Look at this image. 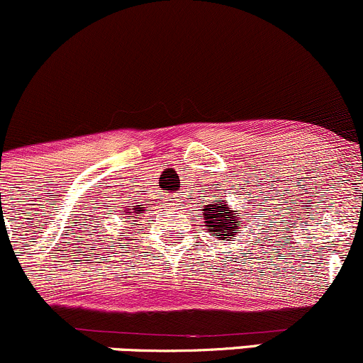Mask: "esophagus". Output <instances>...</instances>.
<instances>
[{"mask_svg": "<svg viewBox=\"0 0 363 363\" xmlns=\"http://www.w3.org/2000/svg\"><path fill=\"white\" fill-rule=\"evenodd\" d=\"M172 205H174V203H172Z\"/></svg>", "mask_w": 363, "mask_h": 363, "instance_id": "1", "label": "esophagus"}]
</instances>
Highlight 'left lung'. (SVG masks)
Wrapping results in <instances>:
<instances>
[{
	"label": "left lung",
	"mask_w": 363,
	"mask_h": 363,
	"mask_svg": "<svg viewBox=\"0 0 363 363\" xmlns=\"http://www.w3.org/2000/svg\"><path fill=\"white\" fill-rule=\"evenodd\" d=\"M205 213V222L210 227V233H215L217 236H220L225 241V236H234L233 230L240 229L241 225V215L234 213V210H229L227 201L218 198L206 205V208L203 210Z\"/></svg>",
	"instance_id": "left-lung-1"
}]
</instances>
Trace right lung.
I'll return each instance as SVG.
<instances>
[{
	"instance_id": "add662e5",
	"label": "right lung",
	"mask_w": 363,
	"mask_h": 363,
	"mask_svg": "<svg viewBox=\"0 0 363 363\" xmlns=\"http://www.w3.org/2000/svg\"><path fill=\"white\" fill-rule=\"evenodd\" d=\"M138 212H141V208H136V210H133V212H127V213L133 215V213H138Z\"/></svg>"
}]
</instances>
